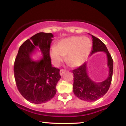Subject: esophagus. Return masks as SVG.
<instances>
[{"instance_id":"esophagus-1","label":"esophagus","mask_w":126,"mask_h":126,"mask_svg":"<svg viewBox=\"0 0 126 126\" xmlns=\"http://www.w3.org/2000/svg\"><path fill=\"white\" fill-rule=\"evenodd\" d=\"M65 72H66V70H64V69H61V70H60V75H61V76H62V75H63V73H64Z\"/></svg>"}]
</instances>
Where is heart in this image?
I'll return each instance as SVG.
<instances>
[{"mask_svg":"<svg viewBox=\"0 0 126 126\" xmlns=\"http://www.w3.org/2000/svg\"><path fill=\"white\" fill-rule=\"evenodd\" d=\"M92 48V41L87 37L72 36L60 40L52 47L50 56L55 66H60L66 56V62L71 67H79L86 62Z\"/></svg>","mask_w":126,"mask_h":126,"instance_id":"b5f03b06","label":"heart"}]
</instances>
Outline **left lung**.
<instances>
[{
    "label": "left lung",
    "mask_w": 126,
    "mask_h": 126,
    "mask_svg": "<svg viewBox=\"0 0 126 126\" xmlns=\"http://www.w3.org/2000/svg\"><path fill=\"white\" fill-rule=\"evenodd\" d=\"M92 38V50L91 54L98 51H104L108 58L109 76L104 81L96 83L92 81L87 74L86 63L72 71L73 74V91L79 99L85 101H96L107 92L110 86L113 72V60L106 46L99 38L91 35Z\"/></svg>",
    "instance_id": "1"
}]
</instances>
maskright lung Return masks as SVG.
Wrapping results in <instances>:
<instances>
[{
    "label": "right lung",
    "instance_id": "add662e5",
    "mask_svg": "<svg viewBox=\"0 0 126 126\" xmlns=\"http://www.w3.org/2000/svg\"><path fill=\"white\" fill-rule=\"evenodd\" d=\"M51 33L39 32L20 46L14 62V77L17 88L22 96L34 104L50 101L56 95V85L61 76L60 69L53 67L50 56ZM38 47L43 58L32 61L31 55Z\"/></svg>",
    "mask_w": 126,
    "mask_h": 126
}]
</instances>
